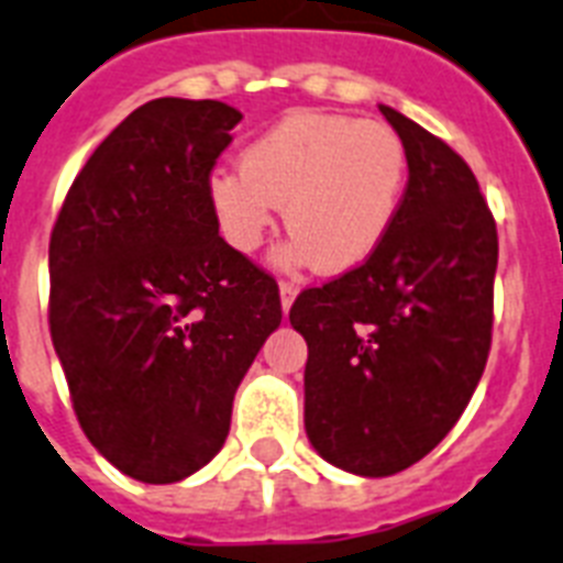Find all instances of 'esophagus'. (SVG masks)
Instances as JSON below:
<instances>
[{
	"instance_id": "34e87169",
	"label": "esophagus",
	"mask_w": 563,
	"mask_h": 563,
	"mask_svg": "<svg viewBox=\"0 0 563 563\" xmlns=\"http://www.w3.org/2000/svg\"><path fill=\"white\" fill-rule=\"evenodd\" d=\"M297 297V286L291 280H280V303H283V311H289L291 303H295Z\"/></svg>"
}]
</instances>
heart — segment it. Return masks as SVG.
I'll use <instances>...</instances> for the list:
<instances>
[{
  "mask_svg": "<svg viewBox=\"0 0 563 563\" xmlns=\"http://www.w3.org/2000/svg\"><path fill=\"white\" fill-rule=\"evenodd\" d=\"M406 143L389 122L303 111L245 145L240 168H214L209 202L234 252L263 245L283 206L291 263L349 272L389 234L406 188Z\"/></svg>",
  "mask_w": 563,
  "mask_h": 563,
  "instance_id": "b5f03b06",
  "label": "heart"
}]
</instances>
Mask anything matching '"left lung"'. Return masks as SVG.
Here are the masks:
<instances>
[{
    "instance_id": "8db88e82",
    "label": "left lung",
    "mask_w": 563,
    "mask_h": 563,
    "mask_svg": "<svg viewBox=\"0 0 563 563\" xmlns=\"http://www.w3.org/2000/svg\"><path fill=\"white\" fill-rule=\"evenodd\" d=\"M404 136L409 183L366 263L297 295L306 434L340 470L386 478L446 438L493 343L498 231L464 157L380 106Z\"/></svg>"
}]
</instances>
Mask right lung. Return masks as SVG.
<instances>
[{"label": "right lung", "mask_w": 563, "mask_h": 563, "mask_svg": "<svg viewBox=\"0 0 563 563\" xmlns=\"http://www.w3.org/2000/svg\"><path fill=\"white\" fill-rule=\"evenodd\" d=\"M243 120L217 99H151L77 174L48 245V323L99 455L174 484L223 450L231 404L280 325L272 274L217 229L209 177Z\"/></svg>", "instance_id": "1"}]
</instances>
